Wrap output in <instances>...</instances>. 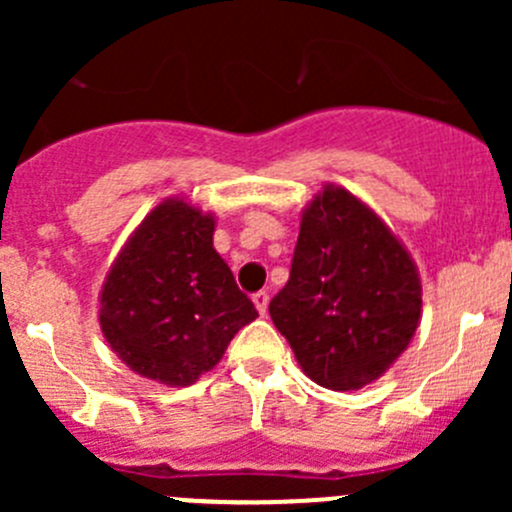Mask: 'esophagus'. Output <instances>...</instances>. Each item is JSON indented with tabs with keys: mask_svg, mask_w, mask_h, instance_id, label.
<instances>
[{
	"mask_svg": "<svg viewBox=\"0 0 512 512\" xmlns=\"http://www.w3.org/2000/svg\"><path fill=\"white\" fill-rule=\"evenodd\" d=\"M252 302H255L257 312H260L262 317H265V314H267V304H270V294H267V292H257L255 297H252Z\"/></svg>",
	"mask_w": 512,
	"mask_h": 512,
	"instance_id": "34e87169",
	"label": "esophagus"
}]
</instances>
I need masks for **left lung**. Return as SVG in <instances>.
Returning <instances> with one entry per match:
<instances>
[{
  "mask_svg": "<svg viewBox=\"0 0 512 512\" xmlns=\"http://www.w3.org/2000/svg\"><path fill=\"white\" fill-rule=\"evenodd\" d=\"M270 317L314 384L356 391L406 352L421 319V277L391 227L342 185L302 210L287 285Z\"/></svg>",
  "mask_w": 512,
  "mask_h": 512,
  "instance_id": "1",
  "label": "left lung"
}]
</instances>
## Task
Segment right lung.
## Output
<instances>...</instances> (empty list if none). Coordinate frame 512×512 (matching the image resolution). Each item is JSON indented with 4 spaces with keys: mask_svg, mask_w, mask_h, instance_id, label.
Returning <instances> with one entry per match:
<instances>
[{
    "mask_svg": "<svg viewBox=\"0 0 512 512\" xmlns=\"http://www.w3.org/2000/svg\"><path fill=\"white\" fill-rule=\"evenodd\" d=\"M215 215L165 198L133 230L98 294V324L138 376L190 386L257 317L213 247Z\"/></svg>",
    "mask_w": 512,
    "mask_h": 512,
    "instance_id": "obj_1",
    "label": "right lung"
}]
</instances>
